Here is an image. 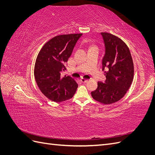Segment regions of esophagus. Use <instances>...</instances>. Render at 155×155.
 <instances>
[{
	"instance_id": "34e87169",
	"label": "esophagus",
	"mask_w": 155,
	"mask_h": 155,
	"mask_svg": "<svg viewBox=\"0 0 155 155\" xmlns=\"http://www.w3.org/2000/svg\"><path fill=\"white\" fill-rule=\"evenodd\" d=\"M81 81L83 83H87V82L88 81V79H85V78H81Z\"/></svg>"
}]
</instances>
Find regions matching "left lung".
I'll list each match as a JSON object with an SVG mask.
<instances>
[{"instance_id":"8db88e82","label":"left lung","mask_w":155,"mask_h":155,"mask_svg":"<svg viewBox=\"0 0 155 155\" xmlns=\"http://www.w3.org/2000/svg\"><path fill=\"white\" fill-rule=\"evenodd\" d=\"M100 34L105 46L102 70L106 80L98 82L91 95L95 100L107 105L124 96L133 82L134 66L129 49L122 40L109 33Z\"/></svg>"}]
</instances>
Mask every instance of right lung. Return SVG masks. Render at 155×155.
<instances>
[{
	"label": "right lung",
	"mask_w": 155,
	"mask_h": 155,
	"mask_svg": "<svg viewBox=\"0 0 155 155\" xmlns=\"http://www.w3.org/2000/svg\"><path fill=\"white\" fill-rule=\"evenodd\" d=\"M82 34L54 37L41 48L35 64L34 76L41 91L50 100L61 102L70 99L78 83L70 76H63L73 49Z\"/></svg>",
	"instance_id": "obj_1"
}]
</instances>
